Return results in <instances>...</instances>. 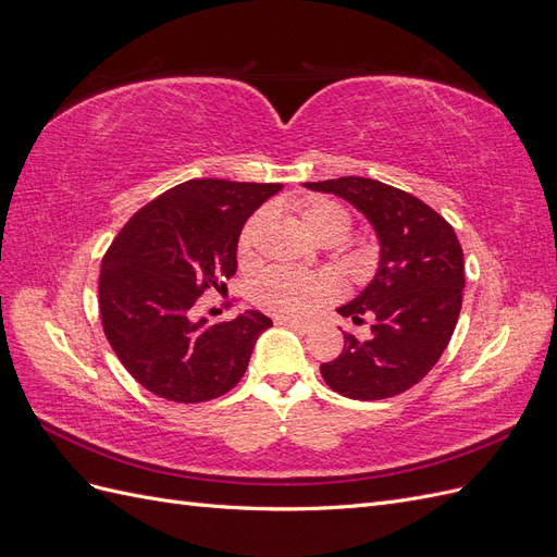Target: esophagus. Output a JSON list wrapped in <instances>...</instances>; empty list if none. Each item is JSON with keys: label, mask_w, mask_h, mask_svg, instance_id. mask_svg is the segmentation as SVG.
Returning a JSON list of instances; mask_svg holds the SVG:
<instances>
[{"label": "esophagus", "mask_w": 557, "mask_h": 557, "mask_svg": "<svg viewBox=\"0 0 557 557\" xmlns=\"http://www.w3.org/2000/svg\"><path fill=\"white\" fill-rule=\"evenodd\" d=\"M278 325H285V327H293V330H299V332H311L315 327V323H311V320H288V318H281Z\"/></svg>", "instance_id": "obj_1"}]
</instances>
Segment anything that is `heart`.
Returning a JSON list of instances; mask_svg holds the SVG:
<instances>
[{"mask_svg":"<svg viewBox=\"0 0 557 557\" xmlns=\"http://www.w3.org/2000/svg\"><path fill=\"white\" fill-rule=\"evenodd\" d=\"M301 225H305L315 239H323L327 234H339L344 239L350 230L348 213L327 199H311L299 209ZM267 221V213L260 211L246 223L239 237V258L248 260L252 256V246L260 227ZM334 295V285L318 274L293 272V269L274 267L267 269L252 283V301L276 318H305L315 311L320 305Z\"/></svg>","mask_w":557,"mask_h":557,"instance_id":"obj_1","label":"heart"}]
</instances>
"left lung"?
Instances as JSON below:
<instances>
[{
  "instance_id": "obj_1",
  "label": "left lung",
  "mask_w": 557,
  "mask_h": 557,
  "mask_svg": "<svg viewBox=\"0 0 557 557\" xmlns=\"http://www.w3.org/2000/svg\"><path fill=\"white\" fill-rule=\"evenodd\" d=\"M305 188L346 199L379 239V267L339 311L372 334H344L342 356L320 364L334 393L385 399L409 391L440 362L462 309L465 256L455 230L418 197L374 178L342 176Z\"/></svg>"
}]
</instances>
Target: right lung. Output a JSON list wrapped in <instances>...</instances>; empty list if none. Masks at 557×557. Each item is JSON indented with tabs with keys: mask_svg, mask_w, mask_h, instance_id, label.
<instances>
[{
	"mask_svg": "<svg viewBox=\"0 0 557 557\" xmlns=\"http://www.w3.org/2000/svg\"><path fill=\"white\" fill-rule=\"evenodd\" d=\"M281 183L193 178L134 213L99 272V313L117 360L146 391L197 404L225 395L246 374L260 311L227 323L195 318L207 288L237 272L242 230Z\"/></svg>",
	"mask_w": 557,
	"mask_h": 557,
	"instance_id": "1",
	"label": "right lung"
}]
</instances>
